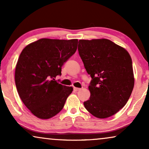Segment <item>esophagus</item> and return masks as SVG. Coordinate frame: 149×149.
<instances>
[{"mask_svg": "<svg viewBox=\"0 0 149 149\" xmlns=\"http://www.w3.org/2000/svg\"><path fill=\"white\" fill-rule=\"evenodd\" d=\"M74 90L75 91H79V90H81V88H79V87H74Z\"/></svg>", "mask_w": 149, "mask_h": 149, "instance_id": "obj_1", "label": "esophagus"}]
</instances>
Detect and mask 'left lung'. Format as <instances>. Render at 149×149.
<instances>
[{"label":"left lung","instance_id":"obj_1","mask_svg":"<svg viewBox=\"0 0 149 149\" xmlns=\"http://www.w3.org/2000/svg\"><path fill=\"white\" fill-rule=\"evenodd\" d=\"M79 54L92 79L87 111L105 119L119 111L127 102L134 86L131 56L122 47L106 38L79 40Z\"/></svg>","mask_w":149,"mask_h":149}]
</instances>
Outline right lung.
Returning <instances> with one entry per match:
<instances>
[{
	"instance_id": "1",
	"label": "right lung",
	"mask_w": 149,
	"mask_h": 149,
	"mask_svg": "<svg viewBox=\"0 0 149 149\" xmlns=\"http://www.w3.org/2000/svg\"><path fill=\"white\" fill-rule=\"evenodd\" d=\"M77 45V39L41 38L22 50L15 66V85L24 105L37 118L56 115L72 93V87L54 80L61 75L62 65L74 54Z\"/></svg>"
}]
</instances>
